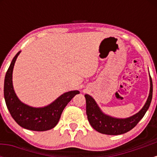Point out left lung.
I'll return each mask as SVG.
<instances>
[{
  "label": "left lung",
  "instance_id": "obj_1",
  "mask_svg": "<svg viewBox=\"0 0 157 157\" xmlns=\"http://www.w3.org/2000/svg\"><path fill=\"white\" fill-rule=\"evenodd\" d=\"M150 81V93L146 103L137 113L126 119L113 118L104 114L92 97L89 94H85L86 101V114L93 128L101 134L108 135L122 134L134 128L143 117L150 106L153 95V83L151 77Z\"/></svg>",
  "mask_w": 157,
  "mask_h": 157
}]
</instances>
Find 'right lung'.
<instances>
[{
  "instance_id": "1",
  "label": "right lung",
  "mask_w": 157,
  "mask_h": 157,
  "mask_svg": "<svg viewBox=\"0 0 157 157\" xmlns=\"http://www.w3.org/2000/svg\"><path fill=\"white\" fill-rule=\"evenodd\" d=\"M20 52L15 56L7 70L4 80V98L7 109L15 121L28 130L44 131L53 128L60 120L64 108L79 91H68L44 108H32L25 105L16 96L12 86V71Z\"/></svg>"
}]
</instances>
